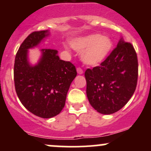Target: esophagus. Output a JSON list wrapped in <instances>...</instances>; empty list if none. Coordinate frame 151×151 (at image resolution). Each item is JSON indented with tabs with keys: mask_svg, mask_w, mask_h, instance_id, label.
<instances>
[{
	"mask_svg": "<svg viewBox=\"0 0 151 151\" xmlns=\"http://www.w3.org/2000/svg\"><path fill=\"white\" fill-rule=\"evenodd\" d=\"M77 74H83V69H82L81 68H80V67L77 68Z\"/></svg>",
	"mask_w": 151,
	"mask_h": 151,
	"instance_id": "obj_1",
	"label": "esophagus"
}]
</instances>
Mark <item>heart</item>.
Returning <instances> with one entry per match:
<instances>
[{"instance_id": "1", "label": "heart", "mask_w": 151, "mask_h": 151, "mask_svg": "<svg viewBox=\"0 0 151 151\" xmlns=\"http://www.w3.org/2000/svg\"><path fill=\"white\" fill-rule=\"evenodd\" d=\"M71 45L74 50L83 51L81 58L83 63L89 66H96L109 55L113 47V42L108 36L94 33L76 39Z\"/></svg>"}]
</instances>
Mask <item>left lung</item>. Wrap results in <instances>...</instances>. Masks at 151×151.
Returning <instances> with one entry per match:
<instances>
[{
  "instance_id": "1",
  "label": "left lung",
  "mask_w": 151,
  "mask_h": 151,
  "mask_svg": "<svg viewBox=\"0 0 151 151\" xmlns=\"http://www.w3.org/2000/svg\"><path fill=\"white\" fill-rule=\"evenodd\" d=\"M86 93L91 106L104 115L123 107L134 93L137 83V56L132 44L123 37L116 48L99 66L85 73Z\"/></svg>"
}]
</instances>
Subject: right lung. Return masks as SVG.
<instances>
[{
	"mask_svg": "<svg viewBox=\"0 0 151 151\" xmlns=\"http://www.w3.org/2000/svg\"><path fill=\"white\" fill-rule=\"evenodd\" d=\"M50 34L48 30L30 33L19 47L14 67L19 101L29 112L42 118H52L61 112L70 85L77 76L75 66L60 60L55 50L42 49L37 63H30L28 50L37 47Z\"/></svg>",
	"mask_w": 151,
	"mask_h": 151,
	"instance_id": "right-lung-1",
	"label": "right lung"
}]
</instances>
